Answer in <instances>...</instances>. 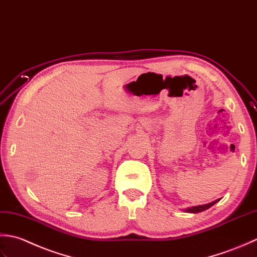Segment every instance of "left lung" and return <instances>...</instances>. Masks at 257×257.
<instances>
[{"instance_id":"8db88e82","label":"left lung","mask_w":257,"mask_h":257,"mask_svg":"<svg viewBox=\"0 0 257 257\" xmlns=\"http://www.w3.org/2000/svg\"><path fill=\"white\" fill-rule=\"evenodd\" d=\"M218 201H219V200H216V201H214V202H212V203H208V204H204V205H198V206L188 207V208L185 209V212H187V213H200V212L205 211V209H207V208H209L211 206H213L214 204L217 203Z\"/></svg>"}]
</instances>
